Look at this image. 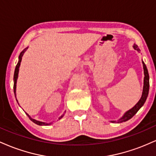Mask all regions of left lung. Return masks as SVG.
Listing matches in <instances>:
<instances>
[{
    "instance_id": "1",
    "label": "left lung",
    "mask_w": 156,
    "mask_h": 156,
    "mask_svg": "<svg viewBox=\"0 0 156 156\" xmlns=\"http://www.w3.org/2000/svg\"><path fill=\"white\" fill-rule=\"evenodd\" d=\"M133 48L135 50H136L138 52H139L140 50L138 48V46L136 44H133ZM143 64V68H144V87H143V92H142V94H141V97L139 100V102L136 104L130 110H128V112H126L124 114V115L120 119H118L117 121H111L112 122H117V123H120V122H123L128 121V119H131L132 117L136 114L138 111L141 108V107L144 105V103H145L147 98L148 93H149V89H150V77H149V74H148V71H147V68L145 64L144 63V62H142Z\"/></svg>"
}]
</instances>
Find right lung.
Returning a JSON list of instances; mask_svg holds the SVG:
<instances>
[{
  "label": "right lung",
  "mask_w": 156,
  "mask_h": 156,
  "mask_svg": "<svg viewBox=\"0 0 156 156\" xmlns=\"http://www.w3.org/2000/svg\"><path fill=\"white\" fill-rule=\"evenodd\" d=\"M27 49H28V48H25V49L23 50V51L20 53V55H19V61H18V62H17V65H16V67H15V74H14V93H15V97H16V83H17V78H18L19 68H20V62H21V61H22V57H23V54H24V53H25V52L26 51ZM16 100H17V99H16ZM17 103H18V101H17ZM26 114H27V115H28V117H29V119H31V120L32 122H34L35 124H37V125H49L51 124V122H50V123H45V122H40V121L36 120V119H32V118H31V117H30V116L28 115V114H27V113H26ZM63 116H64V114H63V115L61 116V117H60L59 118H58V119H62V118L63 117Z\"/></svg>",
  "instance_id": "obj_1"
}]
</instances>
